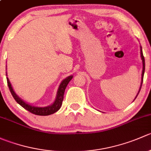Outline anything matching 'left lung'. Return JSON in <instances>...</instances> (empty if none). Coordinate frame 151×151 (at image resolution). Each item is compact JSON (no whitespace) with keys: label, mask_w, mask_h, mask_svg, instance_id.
<instances>
[{"label":"left lung","mask_w":151,"mask_h":151,"mask_svg":"<svg viewBox=\"0 0 151 151\" xmlns=\"http://www.w3.org/2000/svg\"><path fill=\"white\" fill-rule=\"evenodd\" d=\"M140 55H141V58H142V83H141V85H140V88H139V91H138V93L137 95L136 96L135 99L137 98V96H138L139 94V91H140L141 89V87H142V81H143V76H144V73H145V58H144V56H143V53H142V47H140Z\"/></svg>","instance_id":"left-lung-1"}]
</instances>
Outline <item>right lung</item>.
Returning a JSON list of instances; mask_svg holds the SVG:
<instances>
[{
	"instance_id": "obj_1",
	"label": "right lung",
	"mask_w": 151,
	"mask_h": 151,
	"mask_svg": "<svg viewBox=\"0 0 151 151\" xmlns=\"http://www.w3.org/2000/svg\"><path fill=\"white\" fill-rule=\"evenodd\" d=\"M7 75V74H6ZM73 76H68V77H66V79L63 80L59 85V88L58 89L57 95H56V99L55 100V101L53 102L52 104L50 105V106H45V107H40V106H33V105H30L28 104V103L25 102L22 99H21L16 93H15L14 91L12 88V85H11L9 80L8 77H6L7 79V83H8L9 88L10 90V92L12 93V96L14 97V99H15V101L18 103L19 105L22 106L23 108H25V109L29 111L31 113L35 114L36 115H42V116H45V115H50L51 114L55 113V112H57L58 110H59L62 105V102H63V95H64L65 90L67 85L68 84V83L70 82V80L72 79Z\"/></svg>"
}]
</instances>
